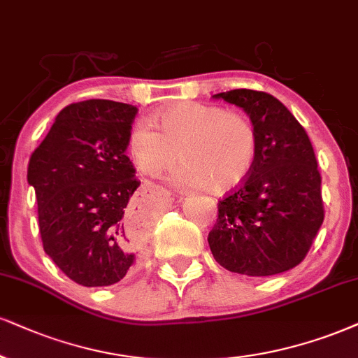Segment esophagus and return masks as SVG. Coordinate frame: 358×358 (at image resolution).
Segmentation results:
<instances>
[{
	"label": "esophagus",
	"instance_id": "1",
	"mask_svg": "<svg viewBox=\"0 0 358 358\" xmlns=\"http://www.w3.org/2000/svg\"><path fill=\"white\" fill-rule=\"evenodd\" d=\"M154 192H156V194H159V196H164V197H166V199H169V201L172 199V197H171V192H167V191H166V189H159V187H157V189H156V191H154Z\"/></svg>",
	"mask_w": 358,
	"mask_h": 358
}]
</instances>
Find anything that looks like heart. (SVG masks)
I'll use <instances>...</instances> for the list:
<instances>
[{
	"instance_id": "heart-1",
	"label": "heart",
	"mask_w": 358,
	"mask_h": 358,
	"mask_svg": "<svg viewBox=\"0 0 358 358\" xmlns=\"http://www.w3.org/2000/svg\"><path fill=\"white\" fill-rule=\"evenodd\" d=\"M132 164L141 174L159 176L179 161L172 174L182 187L224 194L249 178L257 157V134L250 121L213 104L182 103L136 124L127 139Z\"/></svg>"
}]
</instances>
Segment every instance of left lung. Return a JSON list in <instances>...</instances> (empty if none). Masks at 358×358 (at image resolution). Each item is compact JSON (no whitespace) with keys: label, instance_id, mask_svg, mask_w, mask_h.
Returning a JSON list of instances; mask_svg holds the SVG:
<instances>
[{"label":"left lung","instance_id":"8db88e82","mask_svg":"<svg viewBox=\"0 0 358 358\" xmlns=\"http://www.w3.org/2000/svg\"><path fill=\"white\" fill-rule=\"evenodd\" d=\"M250 117L257 134L255 164L241 186L219 201L209 232L214 259L231 272L275 275L306 259L324 222L322 178L314 148L294 114L264 91L214 94Z\"/></svg>","mask_w":358,"mask_h":358}]
</instances>
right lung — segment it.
<instances>
[{"instance_id": "1", "label": "right lung", "mask_w": 358, "mask_h": 358, "mask_svg": "<svg viewBox=\"0 0 358 358\" xmlns=\"http://www.w3.org/2000/svg\"><path fill=\"white\" fill-rule=\"evenodd\" d=\"M136 114L108 99L66 106L29 157L44 252L79 285L116 284L141 254L126 224L141 184L126 156Z\"/></svg>"}]
</instances>
